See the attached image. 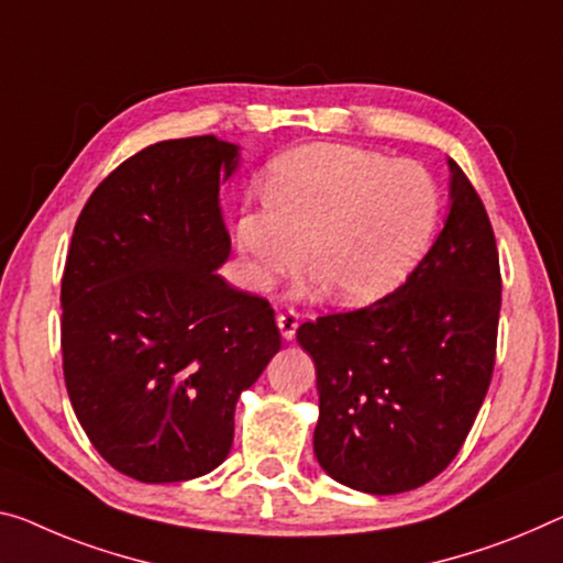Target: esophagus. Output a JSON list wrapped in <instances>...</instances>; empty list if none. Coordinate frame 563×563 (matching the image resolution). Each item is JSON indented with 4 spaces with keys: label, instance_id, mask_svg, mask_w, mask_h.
<instances>
[{
    "label": "esophagus",
    "instance_id": "obj_1",
    "mask_svg": "<svg viewBox=\"0 0 563 563\" xmlns=\"http://www.w3.org/2000/svg\"><path fill=\"white\" fill-rule=\"evenodd\" d=\"M276 324H279L284 340H294V334H297V327H299V311L294 309L282 311V314L276 317Z\"/></svg>",
    "mask_w": 563,
    "mask_h": 563
}]
</instances>
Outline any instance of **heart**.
I'll list each match as a JSON object with an SVG mask.
<instances>
[{"instance_id": "heart-1", "label": "heart", "mask_w": 563, "mask_h": 563, "mask_svg": "<svg viewBox=\"0 0 563 563\" xmlns=\"http://www.w3.org/2000/svg\"><path fill=\"white\" fill-rule=\"evenodd\" d=\"M266 198L239 213L241 252L274 276L291 272L309 241V264L344 305H369L400 287L443 219V191L426 166L352 145L284 155Z\"/></svg>"}]
</instances>
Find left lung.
Segmentation results:
<instances>
[{"instance_id":"8db88e82","label":"left lung","mask_w":563,"mask_h":563,"mask_svg":"<svg viewBox=\"0 0 563 563\" xmlns=\"http://www.w3.org/2000/svg\"><path fill=\"white\" fill-rule=\"evenodd\" d=\"M448 166L451 213L405 284L297 330L317 367V461L375 496L426 486L451 465L496 365V236L468 176Z\"/></svg>"}]
</instances>
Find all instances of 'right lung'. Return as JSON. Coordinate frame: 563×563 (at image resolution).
Wrapping results in <instances>:
<instances>
[{
    "instance_id": "1",
    "label": "right lung",
    "mask_w": 563,
    "mask_h": 563,
    "mask_svg": "<svg viewBox=\"0 0 563 563\" xmlns=\"http://www.w3.org/2000/svg\"><path fill=\"white\" fill-rule=\"evenodd\" d=\"M236 163L216 135L148 145L75 223L59 291L67 395L95 451L135 481L221 465L239 395L282 347L269 301L216 274L231 252L219 188Z\"/></svg>"
}]
</instances>
